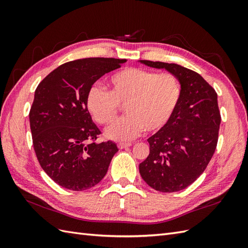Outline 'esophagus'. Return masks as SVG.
Segmentation results:
<instances>
[{
  "instance_id": "1",
  "label": "esophagus",
  "mask_w": 248,
  "mask_h": 248,
  "mask_svg": "<svg viewBox=\"0 0 248 248\" xmlns=\"http://www.w3.org/2000/svg\"><path fill=\"white\" fill-rule=\"evenodd\" d=\"M132 144L131 142H119L118 144V148L119 149H125L127 147H130Z\"/></svg>"
}]
</instances>
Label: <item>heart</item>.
Wrapping results in <instances>:
<instances>
[{
  "label": "heart",
  "instance_id": "1",
  "mask_svg": "<svg viewBox=\"0 0 248 248\" xmlns=\"http://www.w3.org/2000/svg\"><path fill=\"white\" fill-rule=\"evenodd\" d=\"M109 92L97 86L89 89L87 108L97 123L115 120L120 106L127 115L106 131L108 139L129 140L145 129L158 131L168 124L181 97L180 81L171 73L157 74L141 68H125L108 79Z\"/></svg>",
  "mask_w": 248,
  "mask_h": 248
}]
</instances>
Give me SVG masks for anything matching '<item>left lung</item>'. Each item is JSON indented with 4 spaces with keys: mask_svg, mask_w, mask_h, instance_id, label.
Listing matches in <instances>:
<instances>
[{
    "mask_svg": "<svg viewBox=\"0 0 248 248\" xmlns=\"http://www.w3.org/2000/svg\"><path fill=\"white\" fill-rule=\"evenodd\" d=\"M139 62L166 69L181 85L174 115L148 139L150 153L140 163V176L157 191L182 190L204 172L215 152L221 121L217 94L199 73L181 65L147 60Z\"/></svg>",
    "mask_w": 248,
    "mask_h": 248,
    "instance_id": "left-lung-1",
    "label": "left lung"
}]
</instances>
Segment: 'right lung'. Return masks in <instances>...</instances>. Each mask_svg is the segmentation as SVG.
Instances as JSON below:
<instances>
[{"mask_svg":"<svg viewBox=\"0 0 248 248\" xmlns=\"http://www.w3.org/2000/svg\"><path fill=\"white\" fill-rule=\"evenodd\" d=\"M125 62L114 58L67 62L36 89L29 115L34 150L43 170L64 188L81 191L98 184L119 151L110 140L94 141L100 130L86 99L97 79Z\"/></svg>","mask_w":248,"mask_h":248,"instance_id":"1","label":"right lung"}]
</instances>
